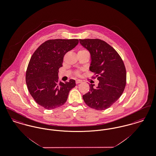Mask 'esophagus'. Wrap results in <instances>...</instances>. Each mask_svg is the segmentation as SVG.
Masks as SVG:
<instances>
[{
    "label": "esophagus",
    "instance_id": "esophagus-1",
    "mask_svg": "<svg viewBox=\"0 0 156 156\" xmlns=\"http://www.w3.org/2000/svg\"><path fill=\"white\" fill-rule=\"evenodd\" d=\"M81 80H76V81H75V82H76V84H78V83H81L82 82Z\"/></svg>",
    "mask_w": 156,
    "mask_h": 156
}]
</instances>
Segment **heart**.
<instances>
[{
    "label": "heart",
    "mask_w": 156,
    "mask_h": 156,
    "mask_svg": "<svg viewBox=\"0 0 156 156\" xmlns=\"http://www.w3.org/2000/svg\"><path fill=\"white\" fill-rule=\"evenodd\" d=\"M80 51H87V50H80V51H79L78 52H80ZM76 75H79L80 74V72L79 71H77L76 73Z\"/></svg>",
    "instance_id": "1"
}]
</instances>
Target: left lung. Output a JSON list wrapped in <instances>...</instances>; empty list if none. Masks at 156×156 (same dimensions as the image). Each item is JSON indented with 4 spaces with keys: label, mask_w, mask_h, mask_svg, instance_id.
<instances>
[{
    "label": "left lung",
    "mask_w": 156,
    "mask_h": 156,
    "mask_svg": "<svg viewBox=\"0 0 156 156\" xmlns=\"http://www.w3.org/2000/svg\"><path fill=\"white\" fill-rule=\"evenodd\" d=\"M81 44L90 54L89 69L99 81L98 87L89 85V90L82 96L85 103L98 111L105 110L118 101L126 83V68L117 51L100 39H80Z\"/></svg>",
    "instance_id": "left-lung-1"
}]
</instances>
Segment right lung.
I'll return each instance as SVG.
<instances>
[{
	"mask_svg": "<svg viewBox=\"0 0 156 156\" xmlns=\"http://www.w3.org/2000/svg\"><path fill=\"white\" fill-rule=\"evenodd\" d=\"M78 39L48 40L40 45L30 59L26 81L30 95L36 103L50 110L63 105L75 81L63 83L58 73L65 54L78 44Z\"/></svg>",
	"mask_w": 156,
	"mask_h": 156,
	"instance_id": "obj_1",
	"label": "right lung"
}]
</instances>
